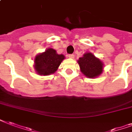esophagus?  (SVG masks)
Wrapping results in <instances>:
<instances>
[{
    "label": "esophagus",
    "mask_w": 132,
    "mask_h": 132,
    "mask_svg": "<svg viewBox=\"0 0 132 132\" xmlns=\"http://www.w3.org/2000/svg\"><path fill=\"white\" fill-rule=\"evenodd\" d=\"M68 57L70 58V59H73L75 57V55L73 54H70V55H68Z\"/></svg>",
    "instance_id": "obj_1"
}]
</instances>
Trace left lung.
<instances>
[{"label": "left lung", "instance_id": "obj_1", "mask_svg": "<svg viewBox=\"0 0 132 132\" xmlns=\"http://www.w3.org/2000/svg\"><path fill=\"white\" fill-rule=\"evenodd\" d=\"M81 72L88 78H96L103 72V64L91 53H86L77 61Z\"/></svg>", "mask_w": 132, "mask_h": 132}]
</instances>
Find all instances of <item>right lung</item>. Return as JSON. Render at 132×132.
<instances>
[{
    "mask_svg": "<svg viewBox=\"0 0 132 132\" xmlns=\"http://www.w3.org/2000/svg\"><path fill=\"white\" fill-rule=\"evenodd\" d=\"M64 59V55H59L55 50L48 48L44 53L36 56L34 60V68L40 75L53 74Z\"/></svg>",
    "mask_w": 132,
    "mask_h": 132,
    "instance_id": "obj_1",
    "label": "right lung"
}]
</instances>
